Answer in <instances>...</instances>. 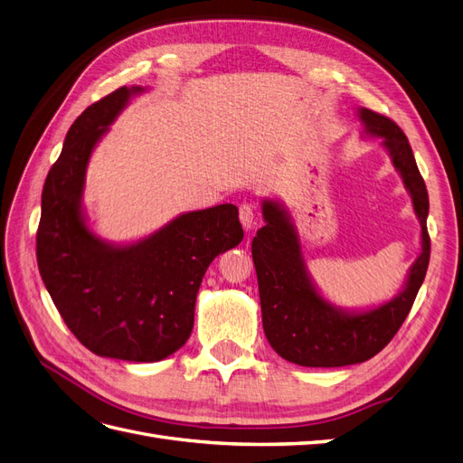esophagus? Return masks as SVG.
I'll return each mask as SVG.
<instances>
[{
    "label": "esophagus",
    "mask_w": 463,
    "mask_h": 463,
    "mask_svg": "<svg viewBox=\"0 0 463 463\" xmlns=\"http://www.w3.org/2000/svg\"><path fill=\"white\" fill-rule=\"evenodd\" d=\"M240 220H241L245 230H253L255 223H257L255 206L250 204V203H241V204H240Z\"/></svg>",
    "instance_id": "1"
}]
</instances>
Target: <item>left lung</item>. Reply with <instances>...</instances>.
<instances>
[{
	"mask_svg": "<svg viewBox=\"0 0 463 463\" xmlns=\"http://www.w3.org/2000/svg\"><path fill=\"white\" fill-rule=\"evenodd\" d=\"M371 135L383 138L392 162L411 193L421 220V255L413 262L403 291L369 313H342L322 299L303 269L301 249L288 214L272 201L262 203L266 226L253 240L262 328L274 352L301 367H344L374 357L394 338L410 315L430 259L427 232L429 194L408 137L390 118L361 108Z\"/></svg>",
	"mask_w": 463,
	"mask_h": 463,
	"instance_id": "8db88e82",
	"label": "left lung"
}]
</instances>
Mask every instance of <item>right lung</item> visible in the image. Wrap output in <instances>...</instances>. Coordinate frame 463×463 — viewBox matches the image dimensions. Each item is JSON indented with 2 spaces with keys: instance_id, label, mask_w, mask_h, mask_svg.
<instances>
[{
  "instance_id": "right-lung-1",
  "label": "right lung",
  "mask_w": 463,
  "mask_h": 463,
  "mask_svg": "<svg viewBox=\"0 0 463 463\" xmlns=\"http://www.w3.org/2000/svg\"><path fill=\"white\" fill-rule=\"evenodd\" d=\"M141 89L121 87L89 106L69 129L42 189L36 260L75 338L100 357L160 361L184 345L208 264L243 240L233 204L175 218L148 240L111 247L80 214L90 152Z\"/></svg>"
}]
</instances>
